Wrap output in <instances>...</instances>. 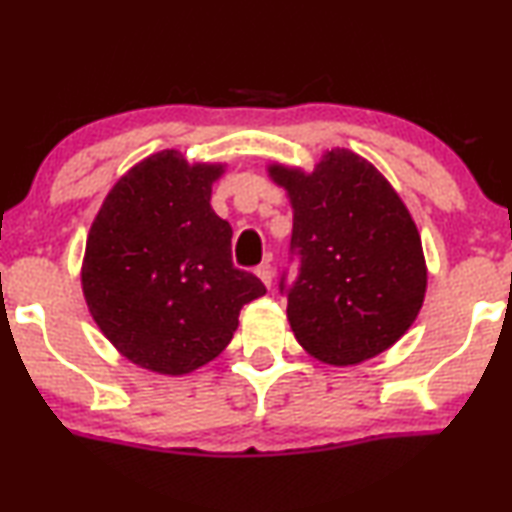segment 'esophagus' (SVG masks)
<instances>
[{
  "label": "esophagus",
  "instance_id": "esophagus-1",
  "mask_svg": "<svg viewBox=\"0 0 512 512\" xmlns=\"http://www.w3.org/2000/svg\"><path fill=\"white\" fill-rule=\"evenodd\" d=\"M255 273H257V278L262 280V283H264L266 287H271V285H273V266H271L269 262L259 264Z\"/></svg>",
  "mask_w": 512,
  "mask_h": 512
}]
</instances>
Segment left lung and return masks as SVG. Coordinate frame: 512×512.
Listing matches in <instances>:
<instances>
[{
	"label": "left lung",
	"instance_id": "8db88e82",
	"mask_svg": "<svg viewBox=\"0 0 512 512\" xmlns=\"http://www.w3.org/2000/svg\"><path fill=\"white\" fill-rule=\"evenodd\" d=\"M290 197L299 276L287 320L301 348L325 364L352 366L392 348L427 292L422 241L387 178L348 148H331L311 174L269 164Z\"/></svg>",
	"mask_w": 512,
	"mask_h": 512
}]
</instances>
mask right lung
Returning a JSON list of instances; mask_svg holds the SVG:
<instances>
[{
	"mask_svg": "<svg viewBox=\"0 0 512 512\" xmlns=\"http://www.w3.org/2000/svg\"><path fill=\"white\" fill-rule=\"evenodd\" d=\"M225 164L162 150L106 194L81 269L90 315L141 369L183 376L220 355L241 308L266 294L232 262V227L211 208Z\"/></svg>",
	"mask_w": 512,
	"mask_h": 512,
	"instance_id": "obj_1",
	"label": "right lung"
}]
</instances>
